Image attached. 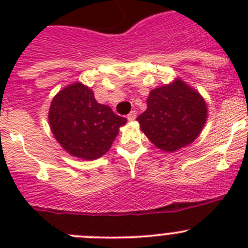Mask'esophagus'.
<instances>
[{
    "label": "esophagus",
    "mask_w": 248,
    "mask_h": 248,
    "mask_svg": "<svg viewBox=\"0 0 248 248\" xmlns=\"http://www.w3.org/2000/svg\"><path fill=\"white\" fill-rule=\"evenodd\" d=\"M135 119H137V111L131 110L130 113L128 114V120L129 122H134Z\"/></svg>",
    "instance_id": "obj_1"
}]
</instances>
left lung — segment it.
<instances>
[{
    "instance_id": "obj_1",
    "label": "left lung",
    "mask_w": 248,
    "mask_h": 248,
    "mask_svg": "<svg viewBox=\"0 0 248 248\" xmlns=\"http://www.w3.org/2000/svg\"><path fill=\"white\" fill-rule=\"evenodd\" d=\"M146 104L137 120L151 143L164 151L191 144L207 119L203 98L181 79L151 91Z\"/></svg>"
}]
</instances>
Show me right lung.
Returning a JSON list of instances; mask_svg holds the SVG:
<instances>
[{"instance_id":"obj_1","label":"right lung","mask_w":248,"mask_h":248,"mask_svg":"<svg viewBox=\"0 0 248 248\" xmlns=\"http://www.w3.org/2000/svg\"><path fill=\"white\" fill-rule=\"evenodd\" d=\"M48 120L63 149L83 160L104 155L126 123L108 105L99 104L93 91L82 83H73L57 94L50 103Z\"/></svg>"}]
</instances>
